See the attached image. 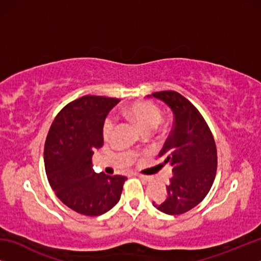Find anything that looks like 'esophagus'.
<instances>
[{"mask_svg":"<svg viewBox=\"0 0 261 261\" xmlns=\"http://www.w3.org/2000/svg\"><path fill=\"white\" fill-rule=\"evenodd\" d=\"M137 176H138V177L141 179V180H143V182L144 183H147V182H151V178H149L148 177V176H144V175H140V174H138V175H137Z\"/></svg>","mask_w":261,"mask_h":261,"instance_id":"1","label":"esophagus"}]
</instances>
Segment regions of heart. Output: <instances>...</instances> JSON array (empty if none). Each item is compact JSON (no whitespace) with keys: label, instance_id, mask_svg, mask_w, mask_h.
Returning a JSON list of instances; mask_svg holds the SVG:
<instances>
[{"label":"heart","instance_id":"heart-1","mask_svg":"<svg viewBox=\"0 0 261 261\" xmlns=\"http://www.w3.org/2000/svg\"><path fill=\"white\" fill-rule=\"evenodd\" d=\"M123 114L130 121L134 122L143 134L152 132L154 129H156L162 120L161 109L156 105L148 102V101H138V102L126 106L125 108H123ZM113 129L114 122L110 118H107L103 123L102 129V134L106 139L109 138V136L112 135Z\"/></svg>","mask_w":261,"mask_h":261}]
</instances>
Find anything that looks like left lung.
<instances>
[{
	"mask_svg": "<svg viewBox=\"0 0 261 261\" xmlns=\"http://www.w3.org/2000/svg\"><path fill=\"white\" fill-rule=\"evenodd\" d=\"M148 98L165 102L174 114V125L159 153L163 163L173 167L167 198L154 207L169 215L192 210L213 185L218 155L213 135L198 109L175 91L155 92Z\"/></svg>",
	"mask_w": 261,
	"mask_h": 261,
	"instance_id": "1",
	"label": "left lung"
}]
</instances>
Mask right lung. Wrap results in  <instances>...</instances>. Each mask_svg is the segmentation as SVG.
I'll use <instances>...</instances> for the list:
<instances>
[{
	"instance_id": "add662e5",
	"label": "right lung",
	"mask_w": 261,
	"mask_h": 261,
	"mask_svg": "<svg viewBox=\"0 0 261 261\" xmlns=\"http://www.w3.org/2000/svg\"><path fill=\"white\" fill-rule=\"evenodd\" d=\"M118 99L85 95L61 110L47 135L45 169L59 199L79 214L98 216L117 204L126 177L96 174L95 149L103 145L105 118Z\"/></svg>"
}]
</instances>
